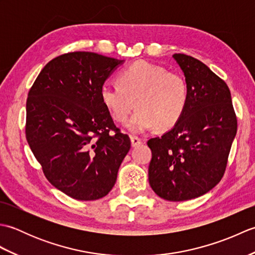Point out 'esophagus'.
<instances>
[{
  "label": "esophagus",
  "mask_w": 255,
  "mask_h": 255,
  "mask_svg": "<svg viewBox=\"0 0 255 255\" xmlns=\"http://www.w3.org/2000/svg\"><path fill=\"white\" fill-rule=\"evenodd\" d=\"M130 141H131L132 147H137V145L142 143V140L140 139V138H138V137H136V136H131L130 137Z\"/></svg>",
  "instance_id": "34e87169"
}]
</instances>
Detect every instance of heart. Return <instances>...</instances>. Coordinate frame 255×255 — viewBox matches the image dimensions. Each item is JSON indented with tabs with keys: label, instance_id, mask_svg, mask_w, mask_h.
Listing matches in <instances>:
<instances>
[{
	"label": "heart",
	"instance_id": "1",
	"mask_svg": "<svg viewBox=\"0 0 255 255\" xmlns=\"http://www.w3.org/2000/svg\"><path fill=\"white\" fill-rule=\"evenodd\" d=\"M118 84L105 83L101 100L114 121L123 123L136 107L138 111L127 123L134 133L154 126L160 130L174 127L185 113L188 84L184 75L167 71L147 61H137L122 70Z\"/></svg>",
	"mask_w": 255,
	"mask_h": 255
}]
</instances>
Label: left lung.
Returning a JSON list of instances; mask_svg holds the SVG:
<instances>
[{
    "mask_svg": "<svg viewBox=\"0 0 255 255\" xmlns=\"http://www.w3.org/2000/svg\"><path fill=\"white\" fill-rule=\"evenodd\" d=\"M173 58L187 81L188 103L171 130L148 141L149 183L161 198L182 202L202 196L223 178L238 124L225 81L191 56Z\"/></svg>",
    "mask_w": 255,
    "mask_h": 255,
    "instance_id": "obj_1",
    "label": "left lung"
}]
</instances>
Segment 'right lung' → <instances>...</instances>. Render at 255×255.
I'll return each instance as SVG.
<instances>
[{
    "label": "right lung",
    "instance_id": "add662e5",
    "mask_svg": "<svg viewBox=\"0 0 255 255\" xmlns=\"http://www.w3.org/2000/svg\"><path fill=\"white\" fill-rule=\"evenodd\" d=\"M124 60L74 51L48 62L26 102V139L47 180L68 196L111 192L130 139L117 128L101 88Z\"/></svg>",
    "mask_w": 255,
    "mask_h": 255
}]
</instances>
